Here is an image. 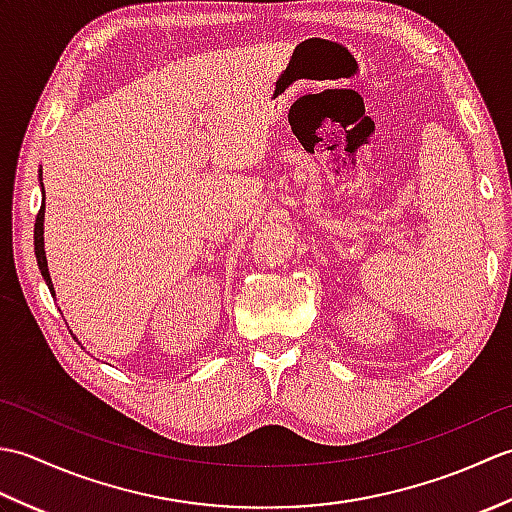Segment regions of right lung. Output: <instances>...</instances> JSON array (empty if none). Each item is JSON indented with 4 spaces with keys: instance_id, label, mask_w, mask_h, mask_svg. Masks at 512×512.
Masks as SVG:
<instances>
[{
    "instance_id": "right-lung-1",
    "label": "right lung",
    "mask_w": 512,
    "mask_h": 512,
    "mask_svg": "<svg viewBox=\"0 0 512 512\" xmlns=\"http://www.w3.org/2000/svg\"><path fill=\"white\" fill-rule=\"evenodd\" d=\"M43 171L39 169V187L43 193V200H46V191H43ZM43 217H46V202L41 204V209L37 213V222H35V255H37V264L43 279H46V286L50 288L52 297H54V288H52V279H50V270H48V259H46V248H43ZM76 339V336H74Z\"/></svg>"
}]
</instances>
